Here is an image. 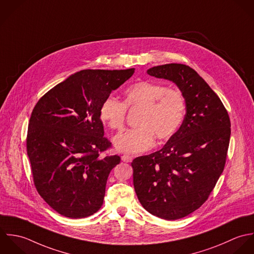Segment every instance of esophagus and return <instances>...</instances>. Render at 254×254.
<instances>
[{
	"mask_svg": "<svg viewBox=\"0 0 254 254\" xmlns=\"http://www.w3.org/2000/svg\"><path fill=\"white\" fill-rule=\"evenodd\" d=\"M122 160H123L124 162L129 163V162L132 161V157L129 156V155H123V156H122Z\"/></svg>",
	"mask_w": 254,
	"mask_h": 254,
	"instance_id": "1",
	"label": "esophagus"
}]
</instances>
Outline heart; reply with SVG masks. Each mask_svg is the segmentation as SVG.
Masks as SVG:
<instances>
[{"instance_id":"obj_1","label":"heart","mask_w":254,"mask_h":254,"mask_svg":"<svg viewBox=\"0 0 254 254\" xmlns=\"http://www.w3.org/2000/svg\"><path fill=\"white\" fill-rule=\"evenodd\" d=\"M127 108H141L137 128L117 135L115 147L125 153H141L150 149L155 136L159 140L171 138L180 128L186 115V100L175 89L143 80L129 85L124 93V103L107 97L101 104L100 119L110 128L122 130Z\"/></svg>"}]
</instances>
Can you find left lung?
Segmentation results:
<instances>
[{"mask_svg": "<svg viewBox=\"0 0 254 254\" xmlns=\"http://www.w3.org/2000/svg\"><path fill=\"white\" fill-rule=\"evenodd\" d=\"M147 73L174 82L186 100L187 112L162 149L132 161L133 187L149 213L178 220L207 200L223 173L231 122L218 95L189 65L167 64L153 66Z\"/></svg>", "mask_w": 254, "mask_h": 254, "instance_id": "left-lung-1", "label": "left lung"}]
</instances>
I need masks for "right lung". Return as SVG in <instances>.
I'll return each mask as SVG.
<instances>
[{"label":"right lung","mask_w":254,"mask_h":254,"mask_svg":"<svg viewBox=\"0 0 254 254\" xmlns=\"http://www.w3.org/2000/svg\"><path fill=\"white\" fill-rule=\"evenodd\" d=\"M133 73L134 68L83 69L57 84L35 105L27 130V155L38 193L59 214L78 219L101 208L109 174L121 158L99 156L111 146L99 110Z\"/></svg>","instance_id":"1"}]
</instances>
